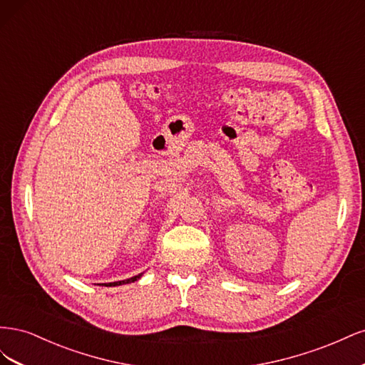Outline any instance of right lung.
I'll return each instance as SVG.
<instances>
[{"mask_svg":"<svg viewBox=\"0 0 365 365\" xmlns=\"http://www.w3.org/2000/svg\"><path fill=\"white\" fill-rule=\"evenodd\" d=\"M143 274H138V275H134V277H130L128 280H120V282H113V283H105V286H120V284H126V283H132V282H137Z\"/></svg>","mask_w":365,"mask_h":365,"instance_id":"obj_1","label":"right lung"}]
</instances>
